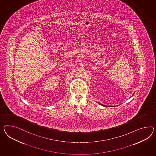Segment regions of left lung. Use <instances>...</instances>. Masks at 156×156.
<instances>
[{
  "instance_id": "8db88e82",
  "label": "left lung",
  "mask_w": 156,
  "mask_h": 156,
  "mask_svg": "<svg viewBox=\"0 0 156 156\" xmlns=\"http://www.w3.org/2000/svg\"><path fill=\"white\" fill-rule=\"evenodd\" d=\"M133 95H132V96H133ZM98 104H100V105H102V106H105V107H109V106H105V105H102V104H100V103H99V102H98Z\"/></svg>"
}]
</instances>
